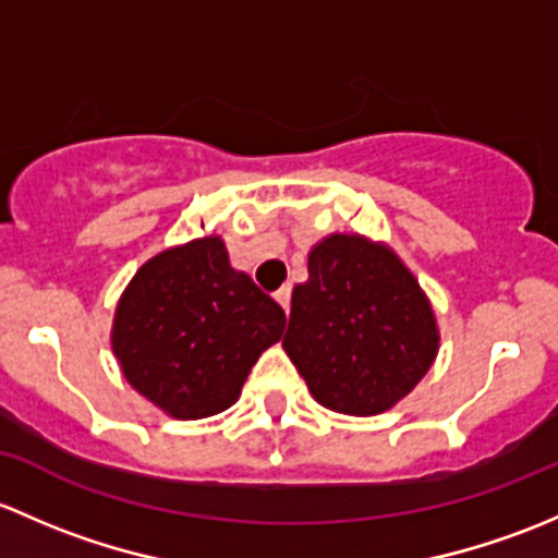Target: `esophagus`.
Here are the masks:
<instances>
[{
	"mask_svg": "<svg viewBox=\"0 0 558 558\" xmlns=\"http://www.w3.org/2000/svg\"><path fill=\"white\" fill-rule=\"evenodd\" d=\"M290 295H292V290L287 284L279 287V290L274 292V298H277V303L281 308H284V312H290Z\"/></svg>",
	"mask_w": 558,
	"mask_h": 558,
	"instance_id": "esophagus-1",
	"label": "esophagus"
}]
</instances>
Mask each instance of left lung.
I'll return each mask as SVG.
<instances>
[{
  "label": "left lung",
  "instance_id": "left-lung-1",
  "mask_svg": "<svg viewBox=\"0 0 558 558\" xmlns=\"http://www.w3.org/2000/svg\"><path fill=\"white\" fill-rule=\"evenodd\" d=\"M287 357L319 405L376 416L413 392L438 357L429 298L398 252L360 233H330L292 290Z\"/></svg>",
  "mask_w": 558,
  "mask_h": 558
}]
</instances>
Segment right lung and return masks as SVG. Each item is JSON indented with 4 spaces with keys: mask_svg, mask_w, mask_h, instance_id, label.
<instances>
[{
    "mask_svg": "<svg viewBox=\"0 0 558 558\" xmlns=\"http://www.w3.org/2000/svg\"><path fill=\"white\" fill-rule=\"evenodd\" d=\"M284 312L244 271L220 236L150 257L120 295L112 352L125 381L171 418H206L239 400Z\"/></svg>",
    "mask_w": 558,
    "mask_h": 558,
    "instance_id": "add662e5",
    "label": "right lung"
}]
</instances>
